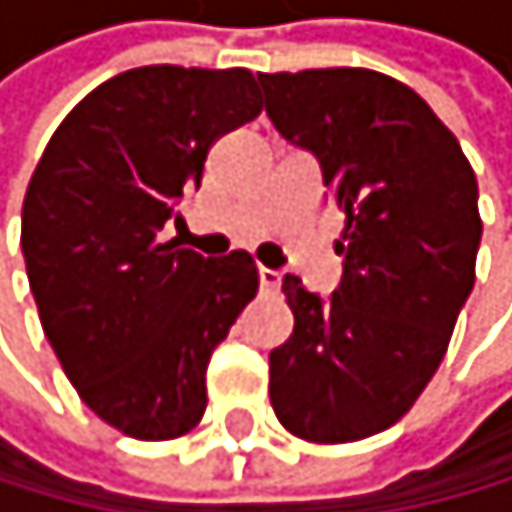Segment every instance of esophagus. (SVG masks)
Returning a JSON list of instances; mask_svg holds the SVG:
<instances>
[{"label": "esophagus", "instance_id": "1", "mask_svg": "<svg viewBox=\"0 0 512 512\" xmlns=\"http://www.w3.org/2000/svg\"><path fill=\"white\" fill-rule=\"evenodd\" d=\"M259 285H262V291H278V288H282V272L259 266Z\"/></svg>", "mask_w": 512, "mask_h": 512}]
</instances>
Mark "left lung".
<instances>
[{"label":"left lung","mask_w":512,"mask_h":512,"mask_svg":"<svg viewBox=\"0 0 512 512\" xmlns=\"http://www.w3.org/2000/svg\"><path fill=\"white\" fill-rule=\"evenodd\" d=\"M278 134L317 156L346 214L340 288L285 275L295 314L269 352L278 423L307 442L388 430L430 385L475 288L478 179L455 134L404 82L359 66L259 73Z\"/></svg>","instance_id":"1"}]
</instances>
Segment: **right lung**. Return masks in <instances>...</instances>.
I'll use <instances>...</instances> for the list:
<instances>
[{
    "label": "right lung",
    "instance_id": "add662e5",
    "mask_svg": "<svg viewBox=\"0 0 512 512\" xmlns=\"http://www.w3.org/2000/svg\"><path fill=\"white\" fill-rule=\"evenodd\" d=\"M250 70L137 66L92 89L50 137L21 208V253L66 378L131 439H176L208 404V362L259 272L160 230L201 185L221 134L253 121Z\"/></svg>",
    "mask_w": 512,
    "mask_h": 512
}]
</instances>
